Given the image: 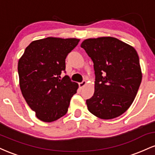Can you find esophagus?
I'll return each instance as SVG.
<instances>
[{"instance_id": "obj_1", "label": "esophagus", "mask_w": 155, "mask_h": 155, "mask_svg": "<svg viewBox=\"0 0 155 155\" xmlns=\"http://www.w3.org/2000/svg\"><path fill=\"white\" fill-rule=\"evenodd\" d=\"M86 84H87L86 81H83L82 82H80V83L79 84V88H80V89H83L85 85H86Z\"/></svg>"}]
</instances>
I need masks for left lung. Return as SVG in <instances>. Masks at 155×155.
Instances as JSON below:
<instances>
[{
	"label": "left lung",
	"instance_id": "8db88e82",
	"mask_svg": "<svg viewBox=\"0 0 155 155\" xmlns=\"http://www.w3.org/2000/svg\"><path fill=\"white\" fill-rule=\"evenodd\" d=\"M94 63L95 92L86 101L89 111L102 120L120 116L128 109L141 82L139 58L132 46L114 37L83 41Z\"/></svg>",
	"mask_w": 155,
	"mask_h": 155
}]
</instances>
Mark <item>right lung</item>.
I'll use <instances>...</instances> for the list:
<instances>
[{
    "mask_svg": "<svg viewBox=\"0 0 155 155\" xmlns=\"http://www.w3.org/2000/svg\"><path fill=\"white\" fill-rule=\"evenodd\" d=\"M80 39L56 37L32 41L18 62L19 87L27 104L37 118L45 122L58 120L67 113L71 99L79 87L68 76L65 58Z\"/></svg>",
    "mask_w": 155,
    "mask_h": 155,
    "instance_id": "add662e5",
    "label": "right lung"
}]
</instances>
